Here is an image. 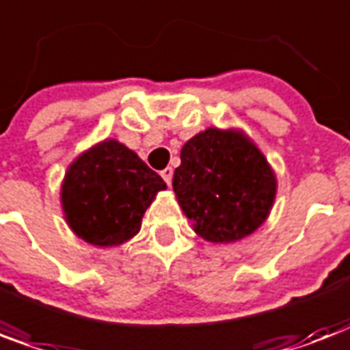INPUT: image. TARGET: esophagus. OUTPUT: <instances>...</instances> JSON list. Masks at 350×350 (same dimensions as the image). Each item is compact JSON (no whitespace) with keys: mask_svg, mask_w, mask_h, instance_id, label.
Returning a JSON list of instances; mask_svg holds the SVG:
<instances>
[{"mask_svg":"<svg viewBox=\"0 0 350 350\" xmlns=\"http://www.w3.org/2000/svg\"><path fill=\"white\" fill-rule=\"evenodd\" d=\"M172 174H174V170L170 169V167H167L165 170H161V178L167 181V185H170V183H172Z\"/></svg>","mask_w":350,"mask_h":350,"instance_id":"1","label":"esophagus"}]
</instances>
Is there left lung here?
<instances>
[{
    "mask_svg": "<svg viewBox=\"0 0 350 350\" xmlns=\"http://www.w3.org/2000/svg\"><path fill=\"white\" fill-rule=\"evenodd\" d=\"M180 157L172 189L198 237L213 244L239 242L270 217L277 176L246 132L205 128L187 141Z\"/></svg>",
    "mask_w": 350,
    "mask_h": 350,
    "instance_id": "obj_1",
    "label": "left lung"
}]
</instances>
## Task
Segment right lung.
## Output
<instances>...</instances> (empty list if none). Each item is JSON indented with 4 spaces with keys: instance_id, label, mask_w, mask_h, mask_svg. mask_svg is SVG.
<instances>
[{
    "instance_id": "right-lung-1",
    "label": "right lung",
    "mask_w": 350,
    "mask_h": 350,
    "mask_svg": "<svg viewBox=\"0 0 350 350\" xmlns=\"http://www.w3.org/2000/svg\"><path fill=\"white\" fill-rule=\"evenodd\" d=\"M167 189L126 145L104 139L69 163L60 204L69 229L98 247L121 246L139 233L145 211Z\"/></svg>"
}]
</instances>
